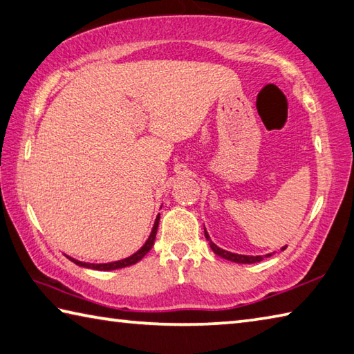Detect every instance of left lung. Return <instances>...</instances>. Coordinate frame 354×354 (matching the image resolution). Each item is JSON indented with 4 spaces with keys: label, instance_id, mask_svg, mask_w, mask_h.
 Masks as SVG:
<instances>
[{
    "label": "left lung",
    "instance_id": "1",
    "mask_svg": "<svg viewBox=\"0 0 354 354\" xmlns=\"http://www.w3.org/2000/svg\"><path fill=\"white\" fill-rule=\"evenodd\" d=\"M204 235H205V240H207L209 244H210V249L214 250V252H215L216 255H220L221 259H226V260L234 261V263H243V265H250V263H259V261L265 260V259H268V257H271V255L275 254V252L266 254V255H243V254H234V252H229V250H224V249H221V248H218L216 244L210 240V236H209L207 230H205V229H204ZM286 248H288V246H283L280 250H285Z\"/></svg>",
    "mask_w": 354,
    "mask_h": 354
}]
</instances>
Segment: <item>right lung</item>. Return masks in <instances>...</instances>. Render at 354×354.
Listing matches in <instances>:
<instances>
[{
  "label": "right lung",
  "mask_w": 354,
  "mask_h": 354,
  "mask_svg": "<svg viewBox=\"0 0 354 354\" xmlns=\"http://www.w3.org/2000/svg\"><path fill=\"white\" fill-rule=\"evenodd\" d=\"M158 224H159V215L156 216L155 224H153V229L149 235V239L144 243V246L140 248L139 250H136L133 255L127 257V259H122L118 261H111V263H86V261H80V260H75L73 257L66 255L71 261H74L75 265H79L82 268H89V269H95V271H114V269H120V268H127V266H131L134 263H138L139 260H142L144 257L149 254V250L153 248V244H155V239H156V232H158Z\"/></svg>",
  "instance_id": "add662e5"
}]
</instances>
